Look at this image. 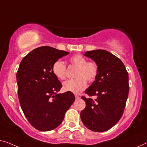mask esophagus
Instances as JSON below:
<instances>
[{"mask_svg": "<svg viewBox=\"0 0 147 147\" xmlns=\"http://www.w3.org/2000/svg\"><path fill=\"white\" fill-rule=\"evenodd\" d=\"M75 98L76 100L77 99H79L80 98V96H79V95H78V94H75Z\"/></svg>", "mask_w": 147, "mask_h": 147, "instance_id": "esophagus-1", "label": "esophagus"}]
</instances>
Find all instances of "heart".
Returning <instances> with one entry per match:
<instances>
[{"label":"heart","mask_w":147,"mask_h":147,"mask_svg":"<svg viewBox=\"0 0 147 147\" xmlns=\"http://www.w3.org/2000/svg\"><path fill=\"white\" fill-rule=\"evenodd\" d=\"M71 65L77 67L75 79L65 81L63 88L67 92L79 93L86 88L87 82L95 80L98 73V65L93 61L87 62V59L80 55H75L69 59ZM52 73L59 79L63 80L66 76V65L61 60H57L52 65Z\"/></svg>","instance_id":"obj_1"}]
</instances>
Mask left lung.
<instances>
[{"label": "left lung", "mask_w": 147, "mask_h": 147, "mask_svg": "<svg viewBox=\"0 0 147 147\" xmlns=\"http://www.w3.org/2000/svg\"><path fill=\"white\" fill-rule=\"evenodd\" d=\"M84 55L98 65V73L85 90L89 96L96 98L82 96L86 107L80 118L90 130L103 132L114 126L123 113L129 88L128 73L122 61L106 50L86 51Z\"/></svg>", "instance_id": "1"}]
</instances>
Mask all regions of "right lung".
Masks as SVG:
<instances>
[{
    "label": "right lung",
    "mask_w": 147,
    "mask_h": 147,
    "mask_svg": "<svg viewBox=\"0 0 147 147\" xmlns=\"http://www.w3.org/2000/svg\"><path fill=\"white\" fill-rule=\"evenodd\" d=\"M69 52L49 46L36 48L22 60L16 73L18 95L22 109L36 129L57 127L73 104V92L59 94L62 84L52 73L55 61Z\"/></svg>",
    "instance_id": "add662e5"
}]
</instances>
